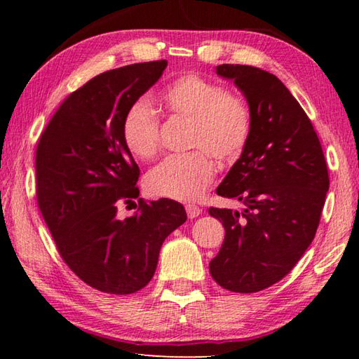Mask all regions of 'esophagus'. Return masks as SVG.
<instances>
[{"label": "esophagus", "mask_w": 359, "mask_h": 359, "mask_svg": "<svg viewBox=\"0 0 359 359\" xmlns=\"http://www.w3.org/2000/svg\"><path fill=\"white\" fill-rule=\"evenodd\" d=\"M185 210H187V215H188L189 219H194V217L202 215V210L197 207V205H193V203H188L187 207H185Z\"/></svg>", "instance_id": "34e87169"}]
</instances>
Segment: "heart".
I'll return each instance as SVG.
<instances>
[{
  "label": "heart",
  "mask_w": 359,
  "mask_h": 359,
  "mask_svg": "<svg viewBox=\"0 0 359 359\" xmlns=\"http://www.w3.org/2000/svg\"><path fill=\"white\" fill-rule=\"evenodd\" d=\"M162 103L171 116L189 121L188 144L201 151L163 158L148 172L147 188L157 197L194 201L215 177L208 152L222 163L236 162L250 142L253 117L242 98L197 74L172 81L163 90ZM121 135L134 157H154L158 149L156 111L144 102L134 103L125 114Z\"/></svg>",
  "instance_id": "b5f03b06"
}]
</instances>
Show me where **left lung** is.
Segmentation results:
<instances>
[{
  "label": "left lung",
  "mask_w": 359,
  "mask_h": 359,
  "mask_svg": "<svg viewBox=\"0 0 359 359\" xmlns=\"http://www.w3.org/2000/svg\"><path fill=\"white\" fill-rule=\"evenodd\" d=\"M216 74L247 98L253 129L216 189L243 210H208L225 228L210 273L230 292L256 293L288 274L313 241L329 172L313 125L276 75L243 65H220Z\"/></svg>",
  "instance_id": "left-lung-1"
}]
</instances>
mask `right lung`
I'll list each match as a JSON object with an SVG mask.
<instances>
[{
	"instance_id": "1",
	"label": "right lung",
	"mask_w": 359,
	"mask_h": 359,
	"mask_svg": "<svg viewBox=\"0 0 359 359\" xmlns=\"http://www.w3.org/2000/svg\"><path fill=\"white\" fill-rule=\"evenodd\" d=\"M166 60L97 75L53 114L36 147V201L58 253L93 288L139 292L152 279L163 241L187 220L171 199L117 208L139 197V166L125 147L126 111L162 77Z\"/></svg>"
}]
</instances>
